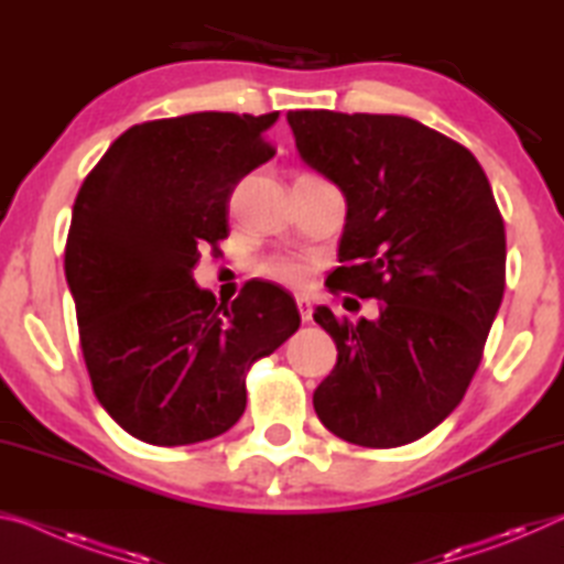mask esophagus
Returning a JSON list of instances; mask_svg holds the SVG:
<instances>
[{
    "label": "esophagus",
    "instance_id": "34e87169",
    "mask_svg": "<svg viewBox=\"0 0 564 564\" xmlns=\"http://www.w3.org/2000/svg\"><path fill=\"white\" fill-rule=\"evenodd\" d=\"M295 305H299L301 321H303V323H308V321L313 318V305H311V301L305 299V295H299V299H295Z\"/></svg>",
    "mask_w": 564,
    "mask_h": 564
}]
</instances>
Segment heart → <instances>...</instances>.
<instances>
[{
    "mask_svg": "<svg viewBox=\"0 0 564 564\" xmlns=\"http://www.w3.org/2000/svg\"><path fill=\"white\" fill-rule=\"evenodd\" d=\"M256 271H259V275H263V279L291 285V289H303V285L311 281L308 261L289 251L271 253L269 259H263L259 265H256Z\"/></svg>",
    "mask_w": 564,
    "mask_h": 564,
    "instance_id": "1",
    "label": "heart"
}]
</instances>
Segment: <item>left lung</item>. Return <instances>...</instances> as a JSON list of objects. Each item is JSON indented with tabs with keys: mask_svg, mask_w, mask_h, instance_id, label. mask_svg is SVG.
I'll use <instances>...</instances> for the list:
<instances>
[{
	"mask_svg": "<svg viewBox=\"0 0 564 564\" xmlns=\"http://www.w3.org/2000/svg\"><path fill=\"white\" fill-rule=\"evenodd\" d=\"M305 164L348 204L330 293L378 299L380 318L313 313L338 362L313 393L333 435L413 443L460 405L505 293V224L455 139L393 113L291 111Z\"/></svg>",
	"mask_w": 564,
	"mask_h": 564,
	"instance_id": "8db88e82",
	"label": "left lung"
}]
</instances>
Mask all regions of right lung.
I'll use <instances>...</instances> for the list:
<instances>
[{"label":"right lung","instance_id":"obj_1","mask_svg":"<svg viewBox=\"0 0 564 564\" xmlns=\"http://www.w3.org/2000/svg\"><path fill=\"white\" fill-rule=\"evenodd\" d=\"M279 111H198L123 131L76 194L64 271L94 395L129 435L188 445L246 410V376L301 326L291 295L253 283L218 305L194 283L228 236L238 181L275 149Z\"/></svg>","mask_w":564,"mask_h":564}]
</instances>
